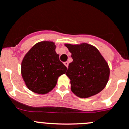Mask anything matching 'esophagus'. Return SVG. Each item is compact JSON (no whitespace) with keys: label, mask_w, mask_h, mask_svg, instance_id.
Instances as JSON below:
<instances>
[{"label":"esophagus","mask_w":129,"mask_h":129,"mask_svg":"<svg viewBox=\"0 0 129 129\" xmlns=\"http://www.w3.org/2000/svg\"><path fill=\"white\" fill-rule=\"evenodd\" d=\"M64 65H65L66 67H67V68H68V61H66V62H64Z\"/></svg>","instance_id":"34e87169"}]
</instances>
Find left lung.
Returning <instances> with one entry per match:
<instances>
[{
    "label": "left lung",
    "instance_id": "left-lung-1",
    "mask_svg": "<svg viewBox=\"0 0 129 129\" xmlns=\"http://www.w3.org/2000/svg\"><path fill=\"white\" fill-rule=\"evenodd\" d=\"M64 45L73 59L66 73L72 91L80 98L91 97L102 91L109 81L110 69L99 50L86 43Z\"/></svg>",
    "mask_w": 129,
    "mask_h": 129
}]
</instances>
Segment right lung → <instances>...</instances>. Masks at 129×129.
<instances>
[{
	"instance_id": "right-lung-1",
	"label": "right lung",
	"mask_w": 129,
	"mask_h": 129,
	"mask_svg": "<svg viewBox=\"0 0 129 129\" xmlns=\"http://www.w3.org/2000/svg\"><path fill=\"white\" fill-rule=\"evenodd\" d=\"M55 48L53 41H40L23 57L21 74L31 91L41 94L48 93L56 86L59 77L66 73L67 68L60 61Z\"/></svg>"
}]
</instances>
